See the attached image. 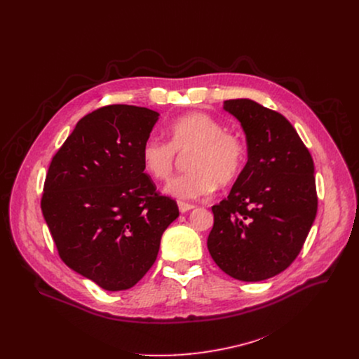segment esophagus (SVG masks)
I'll list each match as a JSON object with an SVG mask.
<instances>
[{"label": "esophagus", "mask_w": 359, "mask_h": 359, "mask_svg": "<svg viewBox=\"0 0 359 359\" xmlns=\"http://www.w3.org/2000/svg\"><path fill=\"white\" fill-rule=\"evenodd\" d=\"M177 206H179L180 213H187V212H190V210H193V209H194L193 204L186 203V201H179V203H177Z\"/></svg>", "instance_id": "1"}]
</instances>
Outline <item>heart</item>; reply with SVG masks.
<instances>
[{
  "mask_svg": "<svg viewBox=\"0 0 359 359\" xmlns=\"http://www.w3.org/2000/svg\"><path fill=\"white\" fill-rule=\"evenodd\" d=\"M169 142L150 137L143 143L140 156L144 172L155 180L170 179L177 154L187 159L189 173L173 179L166 194L196 200L209 196L216 186H229L244 169L247 147L241 136L226 132L222 122L203 112H191L176 119L168 129Z\"/></svg>",
  "mask_w": 359,
  "mask_h": 359,
  "instance_id": "1",
  "label": "heart"
}]
</instances>
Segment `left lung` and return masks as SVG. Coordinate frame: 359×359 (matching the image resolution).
I'll list each match as a JSON object with an SVG mask.
<instances>
[{
    "label": "left lung",
    "instance_id": "1",
    "mask_svg": "<svg viewBox=\"0 0 359 359\" xmlns=\"http://www.w3.org/2000/svg\"><path fill=\"white\" fill-rule=\"evenodd\" d=\"M241 125L247 163L227 198L212 208L208 248L230 277L254 283L284 271L317 216L314 162L292 125L251 99L224 100Z\"/></svg>",
    "mask_w": 359,
    "mask_h": 359
}]
</instances>
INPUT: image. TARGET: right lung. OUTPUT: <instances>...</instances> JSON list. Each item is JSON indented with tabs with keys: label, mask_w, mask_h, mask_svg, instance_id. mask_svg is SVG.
Listing matches in <instances>:
<instances>
[{
	"label": "right lung",
	"mask_w": 359,
	"mask_h": 359,
	"mask_svg": "<svg viewBox=\"0 0 359 359\" xmlns=\"http://www.w3.org/2000/svg\"><path fill=\"white\" fill-rule=\"evenodd\" d=\"M159 114L109 105L83 116L57 151L41 209L62 262L107 291L133 287L179 217L156 193L140 151Z\"/></svg>",
	"instance_id": "add662e5"
}]
</instances>
